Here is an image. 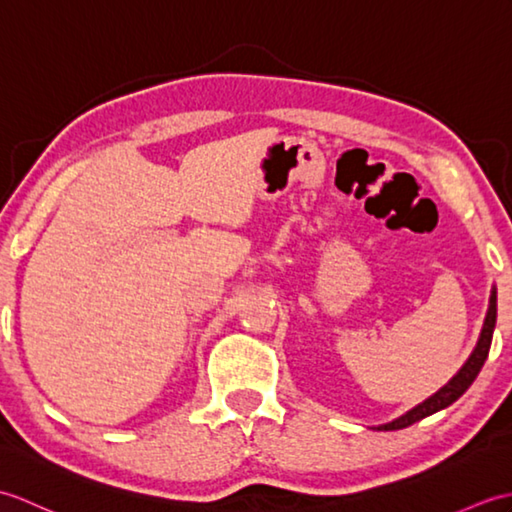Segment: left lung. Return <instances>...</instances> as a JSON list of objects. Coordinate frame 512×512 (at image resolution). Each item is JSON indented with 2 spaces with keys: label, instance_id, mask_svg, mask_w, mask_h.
I'll list each match as a JSON object with an SVG mask.
<instances>
[{
  "label": "left lung",
  "instance_id": "1",
  "mask_svg": "<svg viewBox=\"0 0 512 512\" xmlns=\"http://www.w3.org/2000/svg\"><path fill=\"white\" fill-rule=\"evenodd\" d=\"M495 321H497V288L493 286L491 288V299H488V310H486V319H484V325H482V332H480V339H477L475 347L471 356L466 358L464 365L455 372V376L449 380L447 385H442L436 394H431L427 400L418 402L416 407L409 409L402 413V416L394 418L391 422H385V424H378V427H374L376 431H396V429H405L409 427V424L418 422L422 418L431 416V413H436L444 407L453 405L455 400H458L466 389H469L473 385V380L477 378V374H480V369L486 361L488 356V350H491V341H493V330H495Z\"/></svg>",
  "mask_w": 512,
  "mask_h": 512
}]
</instances>
